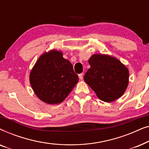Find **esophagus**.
<instances>
[{
	"label": "esophagus",
	"instance_id": "esophagus-1",
	"mask_svg": "<svg viewBox=\"0 0 149 149\" xmlns=\"http://www.w3.org/2000/svg\"><path fill=\"white\" fill-rule=\"evenodd\" d=\"M79 79H81V80H82V79H83V73H81V74H79Z\"/></svg>",
	"mask_w": 149,
	"mask_h": 149
}]
</instances>
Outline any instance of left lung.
<instances>
[{"label":"left lung","mask_w":149,"mask_h":149,"mask_svg":"<svg viewBox=\"0 0 149 149\" xmlns=\"http://www.w3.org/2000/svg\"><path fill=\"white\" fill-rule=\"evenodd\" d=\"M89 64L91 67L83 79L97 97L107 102L119 98L128 85L127 68L117 58L106 55H93Z\"/></svg>","instance_id":"left-lung-1"}]
</instances>
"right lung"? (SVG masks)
I'll list each match as a JSON object with an SVG mask.
<instances>
[{
	"label": "right lung",
	"instance_id": "right-lung-1",
	"mask_svg": "<svg viewBox=\"0 0 149 149\" xmlns=\"http://www.w3.org/2000/svg\"><path fill=\"white\" fill-rule=\"evenodd\" d=\"M79 81V77L62 53H45L38 58L30 74V82L38 98L49 104L65 100Z\"/></svg>",
	"mask_w": 149,
	"mask_h": 149
}]
</instances>
